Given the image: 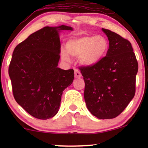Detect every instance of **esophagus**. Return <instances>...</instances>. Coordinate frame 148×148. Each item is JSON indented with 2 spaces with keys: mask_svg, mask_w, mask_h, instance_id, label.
Here are the masks:
<instances>
[{
  "mask_svg": "<svg viewBox=\"0 0 148 148\" xmlns=\"http://www.w3.org/2000/svg\"><path fill=\"white\" fill-rule=\"evenodd\" d=\"M82 77V74L78 70H75V77L76 78H79Z\"/></svg>",
  "mask_w": 148,
  "mask_h": 148,
  "instance_id": "1",
  "label": "esophagus"
}]
</instances>
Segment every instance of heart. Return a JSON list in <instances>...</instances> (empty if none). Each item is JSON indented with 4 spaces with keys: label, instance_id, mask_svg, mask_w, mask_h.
Wrapping results in <instances>:
<instances>
[{
    "label": "heart",
    "instance_id": "heart-1",
    "mask_svg": "<svg viewBox=\"0 0 148 148\" xmlns=\"http://www.w3.org/2000/svg\"><path fill=\"white\" fill-rule=\"evenodd\" d=\"M66 49L61 48V55L65 61H69L70 56L79 57L80 64L86 66L97 64L106 56L109 45L102 36L92 35L71 38L67 42Z\"/></svg>",
    "mask_w": 148,
    "mask_h": 148
}]
</instances>
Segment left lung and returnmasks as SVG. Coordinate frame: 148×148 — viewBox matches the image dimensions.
I'll return each mask as SVG.
<instances>
[{
    "label": "left lung",
    "instance_id": "8db88e82",
    "mask_svg": "<svg viewBox=\"0 0 148 148\" xmlns=\"http://www.w3.org/2000/svg\"><path fill=\"white\" fill-rule=\"evenodd\" d=\"M102 31L109 41L106 57L94 66L79 69L87 109L106 119L119 116L133 99L138 65L129 41L110 30Z\"/></svg>",
    "mask_w": 148,
    "mask_h": 148
}]
</instances>
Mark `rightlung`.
<instances>
[{
    "instance_id": "1",
    "label": "right lung",
    "mask_w": 148,
    "mask_h": 148,
    "mask_svg": "<svg viewBox=\"0 0 148 148\" xmlns=\"http://www.w3.org/2000/svg\"><path fill=\"white\" fill-rule=\"evenodd\" d=\"M73 31L64 25L45 27L15 47L8 74L14 99L26 112L40 119L57 114L62 92L74 78L73 69L58 68L59 32Z\"/></svg>"
}]
</instances>
